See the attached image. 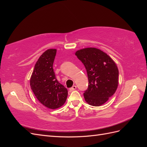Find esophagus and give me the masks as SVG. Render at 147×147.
Returning <instances> with one entry per match:
<instances>
[{
  "mask_svg": "<svg viewBox=\"0 0 147 147\" xmlns=\"http://www.w3.org/2000/svg\"><path fill=\"white\" fill-rule=\"evenodd\" d=\"M76 88H77V86H75V85H74L72 88H70L69 89V90H70V91H74V90H76Z\"/></svg>",
  "mask_w": 147,
  "mask_h": 147,
  "instance_id": "1",
  "label": "esophagus"
}]
</instances>
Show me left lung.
Returning a JSON list of instances; mask_svg holds the SVG:
<instances>
[{
    "label": "left lung",
    "instance_id": "left-lung-1",
    "mask_svg": "<svg viewBox=\"0 0 147 147\" xmlns=\"http://www.w3.org/2000/svg\"><path fill=\"white\" fill-rule=\"evenodd\" d=\"M84 64L88 77V88L84 91V100L92 106L105 104L116 91L119 71L111 57L96 48H86L75 52Z\"/></svg>",
    "mask_w": 147,
    "mask_h": 147
}]
</instances>
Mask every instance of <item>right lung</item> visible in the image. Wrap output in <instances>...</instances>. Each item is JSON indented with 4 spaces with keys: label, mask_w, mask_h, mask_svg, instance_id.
Here are the masks:
<instances>
[{
    "label": "right lung",
    "mask_w": 147,
    "mask_h": 147,
    "mask_svg": "<svg viewBox=\"0 0 147 147\" xmlns=\"http://www.w3.org/2000/svg\"><path fill=\"white\" fill-rule=\"evenodd\" d=\"M56 49H48L40 56L30 80V86L38 101L46 107L56 109L65 102L68 91L57 80L53 68Z\"/></svg>",
    "instance_id": "add662e5"
}]
</instances>
